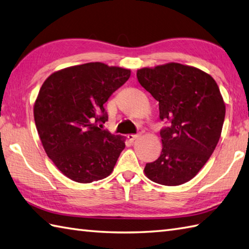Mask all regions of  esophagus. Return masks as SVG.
Returning a JSON list of instances; mask_svg holds the SVG:
<instances>
[{"label": "esophagus", "mask_w": 249, "mask_h": 249, "mask_svg": "<svg viewBox=\"0 0 249 249\" xmlns=\"http://www.w3.org/2000/svg\"><path fill=\"white\" fill-rule=\"evenodd\" d=\"M140 137V135H128L127 136V138H128V140L130 141V142H134L135 140H137Z\"/></svg>", "instance_id": "esophagus-1"}]
</instances>
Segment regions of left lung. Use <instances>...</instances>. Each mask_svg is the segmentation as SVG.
<instances>
[{"instance_id": "1", "label": "left lung", "mask_w": 249, "mask_h": 249, "mask_svg": "<svg viewBox=\"0 0 249 249\" xmlns=\"http://www.w3.org/2000/svg\"><path fill=\"white\" fill-rule=\"evenodd\" d=\"M138 81L160 105L162 150L145 165L151 181L178 186L197 176L217 145L226 106L209 73L179 63L137 71Z\"/></svg>"}]
</instances>
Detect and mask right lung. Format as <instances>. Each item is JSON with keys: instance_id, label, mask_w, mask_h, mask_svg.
Masks as SVG:
<instances>
[{"instance_id": "1", "label": "right lung", "mask_w": 249, "mask_h": 249, "mask_svg": "<svg viewBox=\"0 0 249 249\" xmlns=\"http://www.w3.org/2000/svg\"><path fill=\"white\" fill-rule=\"evenodd\" d=\"M129 77V70L94 62L57 71L43 83L35 125L47 155L68 178L92 183L113 171L125 139L99 127L108 120L104 104Z\"/></svg>"}]
</instances>
